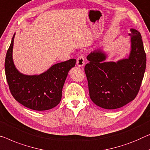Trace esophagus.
<instances>
[{
    "label": "esophagus",
    "mask_w": 150,
    "mask_h": 150,
    "mask_svg": "<svg viewBox=\"0 0 150 150\" xmlns=\"http://www.w3.org/2000/svg\"><path fill=\"white\" fill-rule=\"evenodd\" d=\"M85 64V59L83 55H80L77 60V65L79 67H81Z\"/></svg>",
    "instance_id": "1"
}]
</instances>
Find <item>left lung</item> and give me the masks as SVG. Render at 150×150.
<instances>
[{"label":"left lung","instance_id":"obj_1","mask_svg":"<svg viewBox=\"0 0 150 150\" xmlns=\"http://www.w3.org/2000/svg\"><path fill=\"white\" fill-rule=\"evenodd\" d=\"M131 50L127 59L106 62L107 55L97 49L87 57L85 67L89 97L102 108H119L135 99L146 67V54L141 33L130 29Z\"/></svg>","mask_w":150,"mask_h":150}]
</instances>
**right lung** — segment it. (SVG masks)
Masks as SVG:
<instances>
[{"mask_svg":"<svg viewBox=\"0 0 150 150\" xmlns=\"http://www.w3.org/2000/svg\"><path fill=\"white\" fill-rule=\"evenodd\" d=\"M15 33L6 54L4 69L11 93L18 102L34 110H47L60 103L62 90L69 71L74 67L75 59L57 63L40 75L20 73L13 59Z\"/></svg>","mask_w":150,"mask_h":150,"instance_id":"add662e5","label":"right lung"}]
</instances>
